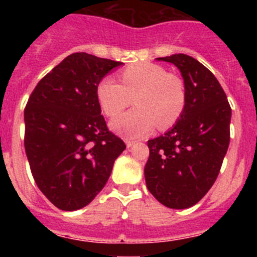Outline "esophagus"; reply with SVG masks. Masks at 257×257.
I'll return each mask as SVG.
<instances>
[{
  "instance_id": "34e87169",
  "label": "esophagus",
  "mask_w": 257,
  "mask_h": 257,
  "mask_svg": "<svg viewBox=\"0 0 257 257\" xmlns=\"http://www.w3.org/2000/svg\"><path fill=\"white\" fill-rule=\"evenodd\" d=\"M125 144H126V147L131 148L132 145L134 144V142H133V141H131V139H125Z\"/></svg>"
}]
</instances>
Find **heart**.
I'll use <instances>...</instances> for the list:
<instances>
[{
	"label": "heart",
	"instance_id": "1",
	"mask_svg": "<svg viewBox=\"0 0 257 257\" xmlns=\"http://www.w3.org/2000/svg\"><path fill=\"white\" fill-rule=\"evenodd\" d=\"M121 83L105 77L98 83L97 98L105 115L114 118L134 102L138 108L112 121V128L126 138H141L155 126L170 128L185 109L184 82L154 63L132 64L120 73Z\"/></svg>",
	"mask_w": 257,
	"mask_h": 257
}]
</instances>
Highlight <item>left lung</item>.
<instances>
[{
	"mask_svg": "<svg viewBox=\"0 0 257 257\" xmlns=\"http://www.w3.org/2000/svg\"><path fill=\"white\" fill-rule=\"evenodd\" d=\"M177 66L186 104L174 126L148 141L147 188L170 209H186L205 196L219 175L230 143L231 108L214 74L195 58L179 53L158 58Z\"/></svg>",
	"mask_w": 257,
	"mask_h": 257,
	"instance_id": "1",
	"label": "left lung"
}]
</instances>
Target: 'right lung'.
<instances>
[{
	"mask_svg": "<svg viewBox=\"0 0 257 257\" xmlns=\"http://www.w3.org/2000/svg\"><path fill=\"white\" fill-rule=\"evenodd\" d=\"M121 62L78 52L38 82L25 108V149L36 184L61 210L84 208L125 149L108 129L97 85Z\"/></svg>",
	"mask_w": 257,
	"mask_h": 257,
	"instance_id": "1",
	"label": "right lung"
}]
</instances>
